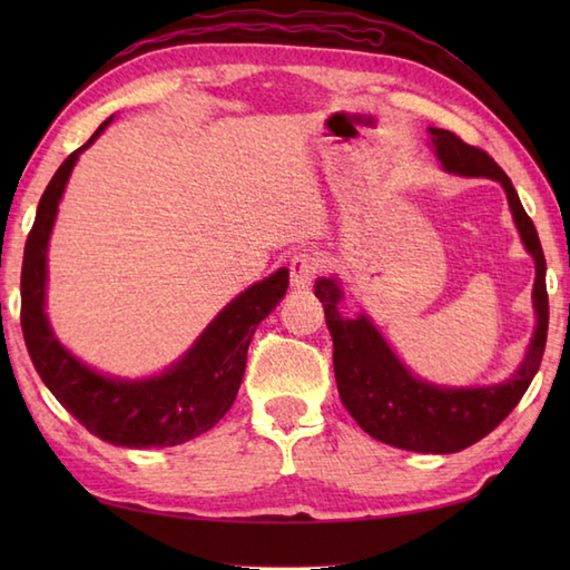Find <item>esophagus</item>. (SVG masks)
<instances>
[{
  "label": "esophagus",
  "mask_w": 570,
  "mask_h": 570,
  "mask_svg": "<svg viewBox=\"0 0 570 570\" xmlns=\"http://www.w3.org/2000/svg\"><path fill=\"white\" fill-rule=\"evenodd\" d=\"M323 269V257L318 252L304 249L294 254L292 264H288V274H292V286L294 288H308Z\"/></svg>",
  "instance_id": "esophagus-1"
}]
</instances>
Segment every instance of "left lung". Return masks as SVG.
Wrapping results in <instances>:
<instances>
[{"label": "left lung", "instance_id": "1", "mask_svg": "<svg viewBox=\"0 0 570 570\" xmlns=\"http://www.w3.org/2000/svg\"><path fill=\"white\" fill-rule=\"evenodd\" d=\"M431 144L445 171L460 176H485L500 180L524 247L537 262L534 308L537 331L529 353L510 380L475 390H443L411 377L409 370L384 343L377 328L365 318H343L337 301L343 298L335 278H316V296L325 311V323L333 337V370L337 392L362 431L386 445L416 453H458L485 439L512 414L519 399L529 390L539 372L549 333V294H547V259L537 235V227L522 208L510 176L494 164L488 151L465 144L448 129H429Z\"/></svg>", "mask_w": 570, "mask_h": 570}]
</instances>
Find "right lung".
Here are the masks:
<instances>
[{
    "mask_svg": "<svg viewBox=\"0 0 570 570\" xmlns=\"http://www.w3.org/2000/svg\"><path fill=\"white\" fill-rule=\"evenodd\" d=\"M110 122L112 117L105 119L88 144L60 164L39 200L23 247L21 331L43 384L92 435L125 448H168L210 431L233 406L245 374L252 335L284 298L288 272L278 269L227 304L188 355L159 377L144 382L110 380L72 357L56 341L43 313L46 249L72 166L80 151L88 149Z\"/></svg>",
    "mask_w": 570,
    "mask_h": 570,
    "instance_id": "add662e5",
    "label": "right lung"
}]
</instances>
